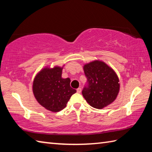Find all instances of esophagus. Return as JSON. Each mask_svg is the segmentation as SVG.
<instances>
[{"label":"esophagus","mask_w":152,"mask_h":152,"mask_svg":"<svg viewBox=\"0 0 152 152\" xmlns=\"http://www.w3.org/2000/svg\"><path fill=\"white\" fill-rule=\"evenodd\" d=\"M81 91H82L81 88H77V90H76V91H77V92H78V93H80Z\"/></svg>","instance_id":"obj_1"}]
</instances>
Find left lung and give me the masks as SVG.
Instances as JSON below:
<instances>
[{
    "label": "left lung",
    "mask_w": 152,
    "mask_h": 152,
    "mask_svg": "<svg viewBox=\"0 0 152 152\" xmlns=\"http://www.w3.org/2000/svg\"><path fill=\"white\" fill-rule=\"evenodd\" d=\"M87 85L82 94L91 107L101 109L111 104L119 93L120 84L117 74L102 61L95 60L83 67Z\"/></svg>",
    "instance_id": "1"
}]
</instances>
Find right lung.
<instances>
[{
  "instance_id": "right-lung-1",
  "label": "right lung",
  "mask_w": 152,
  "mask_h": 152,
  "mask_svg": "<svg viewBox=\"0 0 152 152\" xmlns=\"http://www.w3.org/2000/svg\"><path fill=\"white\" fill-rule=\"evenodd\" d=\"M62 68H45L35 77L33 92L37 102L52 112H58L66 107L71 96L76 91L70 87V79L62 78Z\"/></svg>"
}]
</instances>
